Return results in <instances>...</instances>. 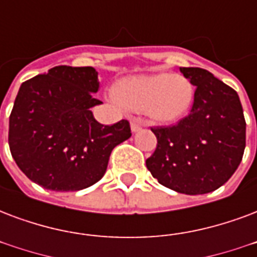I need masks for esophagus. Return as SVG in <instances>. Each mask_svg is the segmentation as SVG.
I'll use <instances>...</instances> for the list:
<instances>
[{
    "mask_svg": "<svg viewBox=\"0 0 257 257\" xmlns=\"http://www.w3.org/2000/svg\"><path fill=\"white\" fill-rule=\"evenodd\" d=\"M131 126H132L133 132H137V131H140L144 126V121L142 118H139V117H133L132 120H131Z\"/></svg>",
    "mask_w": 257,
    "mask_h": 257,
    "instance_id": "34e87169",
    "label": "esophagus"
}]
</instances>
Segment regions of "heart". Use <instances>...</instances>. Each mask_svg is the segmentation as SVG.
<instances>
[{"label":"heart","mask_w":257,"mask_h":257,"mask_svg":"<svg viewBox=\"0 0 257 257\" xmlns=\"http://www.w3.org/2000/svg\"><path fill=\"white\" fill-rule=\"evenodd\" d=\"M114 97L126 109L146 110L151 118L170 122L189 111L194 101V86L183 75L132 76L115 85Z\"/></svg>","instance_id":"b5f03b06"}]
</instances>
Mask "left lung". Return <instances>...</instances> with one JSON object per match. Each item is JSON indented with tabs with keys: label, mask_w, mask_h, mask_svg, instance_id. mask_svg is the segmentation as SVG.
Masks as SVG:
<instances>
[{
	"label": "left lung",
	"mask_w": 257,
	"mask_h": 257,
	"mask_svg": "<svg viewBox=\"0 0 257 257\" xmlns=\"http://www.w3.org/2000/svg\"><path fill=\"white\" fill-rule=\"evenodd\" d=\"M195 86L189 115L154 126L156 150L147 168L160 185L198 195L214 191L234 174L245 150V118L237 93L199 67H181Z\"/></svg>",
	"instance_id": "left-lung-1"
}]
</instances>
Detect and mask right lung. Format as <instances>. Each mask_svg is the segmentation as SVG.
Returning a JSON list of instances; mask_svg holds the SVG:
<instances>
[{"label": "right lung", "instance_id": "right-lung-1", "mask_svg": "<svg viewBox=\"0 0 257 257\" xmlns=\"http://www.w3.org/2000/svg\"><path fill=\"white\" fill-rule=\"evenodd\" d=\"M93 67L56 66L25 81L9 117V148L20 170L47 190L76 191L97 183L111 151L132 136L128 120L99 124Z\"/></svg>", "mask_w": 257, "mask_h": 257}]
</instances>
